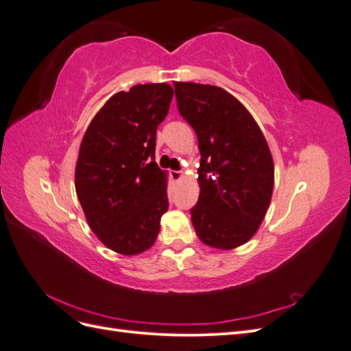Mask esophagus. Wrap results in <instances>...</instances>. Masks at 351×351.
<instances>
[{"instance_id": "esophagus-1", "label": "esophagus", "mask_w": 351, "mask_h": 351, "mask_svg": "<svg viewBox=\"0 0 351 351\" xmlns=\"http://www.w3.org/2000/svg\"><path fill=\"white\" fill-rule=\"evenodd\" d=\"M169 177H171L173 182H178V180L183 177V173L182 171H176V169H171V171H169Z\"/></svg>"}]
</instances>
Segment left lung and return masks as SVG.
<instances>
[{"instance_id":"1","label":"left lung","mask_w":351,"mask_h":351,"mask_svg":"<svg viewBox=\"0 0 351 351\" xmlns=\"http://www.w3.org/2000/svg\"><path fill=\"white\" fill-rule=\"evenodd\" d=\"M174 89L200 151V193L190 210L195 231L210 247L236 249L254 236L269 206V146L252 114L227 90L192 82H174Z\"/></svg>"}]
</instances>
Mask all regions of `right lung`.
<instances>
[{"mask_svg": "<svg viewBox=\"0 0 351 351\" xmlns=\"http://www.w3.org/2000/svg\"><path fill=\"white\" fill-rule=\"evenodd\" d=\"M173 95L167 83L112 95L80 143L74 184L84 217L105 246L127 256L152 247L168 209L155 145Z\"/></svg>", "mask_w": 351, "mask_h": 351, "instance_id": "add662e5", "label": "right lung"}]
</instances>
